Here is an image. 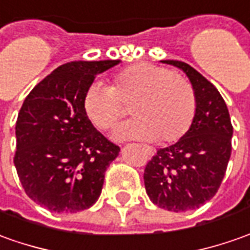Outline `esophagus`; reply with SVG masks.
Masks as SVG:
<instances>
[{"mask_svg":"<svg viewBox=\"0 0 250 250\" xmlns=\"http://www.w3.org/2000/svg\"><path fill=\"white\" fill-rule=\"evenodd\" d=\"M148 151H150V155H152V154H154V151H152L151 148H148Z\"/></svg>","mask_w":250,"mask_h":250,"instance_id":"34e87169","label":"esophagus"}]
</instances>
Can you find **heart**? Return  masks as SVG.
I'll return each instance as SVG.
<instances>
[{"label": "heart", "mask_w": 250, "mask_h": 250, "mask_svg": "<svg viewBox=\"0 0 250 250\" xmlns=\"http://www.w3.org/2000/svg\"><path fill=\"white\" fill-rule=\"evenodd\" d=\"M130 104L136 118L113 130L114 140H155L173 143L191 126L195 95L190 82L164 67L137 63L114 75L110 88L92 83L83 93L82 108L96 128L110 129Z\"/></svg>", "instance_id": "b5f03b06"}]
</instances>
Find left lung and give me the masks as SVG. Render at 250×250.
I'll return each mask as SVG.
<instances>
[{
	"label": "left lung",
	"mask_w": 250,
	"mask_h": 250,
	"mask_svg": "<svg viewBox=\"0 0 250 250\" xmlns=\"http://www.w3.org/2000/svg\"><path fill=\"white\" fill-rule=\"evenodd\" d=\"M187 75L195 95L191 126L175 145L158 148L147 164L145 186L152 204L187 212L213 198L231 155L232 125L224 99L205 77L179 60H161Z\"/></svg>",
	"instance_id": "1"
}]
</instances>
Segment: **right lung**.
I'll return each instance as SVG.
<instances>
[{
    "label": "right lung",
    "mask_w": 250,
    "mask_h": 250,
    "mask_svg": "<svg viewBox=\"0 0 250 250\" xmlns=\"http://www.w3.org/2000/svg\"><path fill=\"white\" fill-rule=\"evenodd\" d=\"M120 60L70 62L28 93L16 121L15 167L30 198L56 213L90 208L120 147L108 142L82 108L95 77Z\"/></svg>",
    "instance_id": "add662e5"
}]
</instances>
